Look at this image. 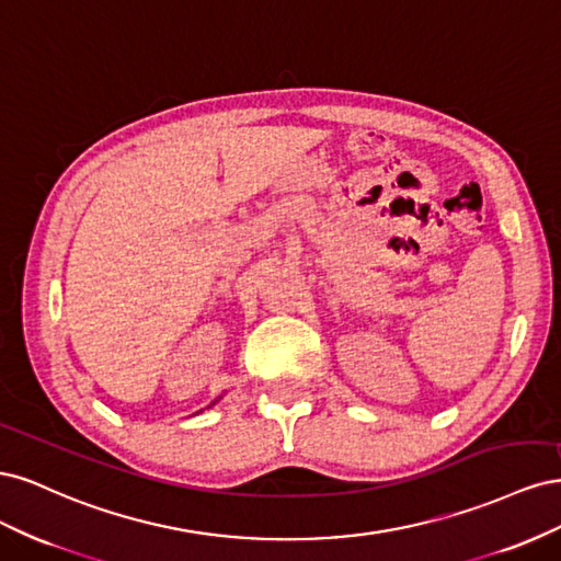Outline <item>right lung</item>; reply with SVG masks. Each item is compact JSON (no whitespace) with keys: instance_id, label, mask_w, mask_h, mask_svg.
Wrapping results in <instances>:
<instances>
[{"instance_id":"1","label":"right lung","mask_w":561,"mask_h":561,"mask_svg":"<svg viewBox=\"0 0 561 561\" xmlns=\"http://www.w3.org/2000/svg\"><path fill=\"white\" fill-rule=\"evenodd\" d=\"M219 400H222V396H219V398H217V400H213V402H210V404H208V407H206V410H210V407H213V404H215V402H219ZM201 412H203V410H201Z\"/></svg>"}]
</instances>
